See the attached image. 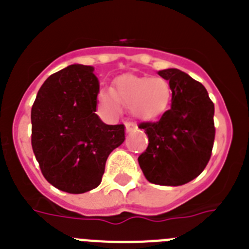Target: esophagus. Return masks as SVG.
Masks as SVG:
<instances>
[{"label":"esophagus","mask_w":249,"mask_h":249,"mask_svg":"<svg viewBox=\"0 0 249 249\" xmlns=\"http://www.w3.org/2000/svg\"><path fill=\"white\" fill-rule=\"evenodd\" d=\"M136 129H137V126H136V124H133V123H126V131H127V133H129V132H132V131H136Z\"/></svg>","instance_id":"obj_1"}]
</instances>
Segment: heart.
I'll use <instances>...</instances> for the list:
<instances>
[{
    "label": "heart",
    "instance_id": "b5f03b06",
    "mask_svg": "<svg viewBox=\"0 0 249 249\" xmlns=\"http://www.w3.org/2000/svg\"><path fill=\"white\" fill-rule=\"evenodd\" d=\"M172 100L171 86L160 77H137L126 74L116 80L113 92L102 89L98 101L106 114L116 116L120 102L131 107L132 112L142 120H155L168 109Z\"/></svg>",
    "mask_w": 249,
    "mask_h": 249
}]
</instances>
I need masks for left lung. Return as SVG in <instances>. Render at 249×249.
<instances>
[{
	"label": "left lung",
	"instance_id": "obj_1",
	"mask_svg": "<svg viewBox=\"0 0 249 249\" xmlns=\"http://www.w3.org/2000/svg\"><path fill=\"white\" fill-rule=\"evenodd\" d=\"M169 81L171 108L157 122L141 123L148 137L138 163L147 181L182 186L198 177L211 158L214 142V105L202 83L177 68L158 71Z\"/></svg>",
	"mask_w": 249,
	"mask_h": 249
}]
</instances>
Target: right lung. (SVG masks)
Here are the masks:
<instances>
[{
  "instance_id": "add662e5",
  "label": "right lung",
  "mask_w": 249,
  "mask_h": 249,
  "mask_svg": "<svg viewBox=\"0 0 249 249\" xmlns=\"http://www.w3.org/2000/svg\"><path fill=\"white\" fill-rule=\"evenodd\" d=\"M93 71L71 65L51 74L31 111V142L43 177L73 195L100 186L109 153L124 141L123 124H106L96 114L100 82Z\"/></svg>"
}]
</instances>
